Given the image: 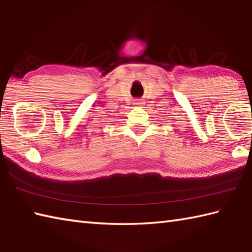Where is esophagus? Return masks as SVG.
I'll use <instances>...</instances> for the list:
<instances>
[{
  "mask_svg": "<svg viewBox=\"0 0 252 252\" xmlns=\"http://www.w3.org/2000/svg\"><path fill=\"white\" fill-rule=\"evenodd\" d=\"M135 104H136V105H141V107H142V105L144 104V101H142V99H137Z\"/></svg>",
  "mask_w": 252,
  "mask_h": 252,
  "instance_id": "34e87169",
  "label": "esophagus"
}]
</instances>
